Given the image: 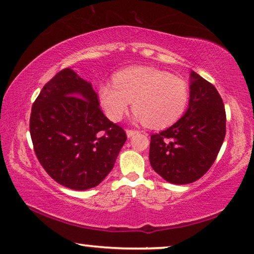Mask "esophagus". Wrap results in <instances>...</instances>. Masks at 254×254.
<instances>
[{
  "label": "esophagus",
  "instance_id": "1",
  "mask_svg": "<svg viewBox=\"0 0 254 254\" xmlns=\"http://www.w3.org/2000/svg\"><path fill=\"white\" fill-rule=\"evenodd\" d=\"M139 131H137V130H133V128H127V137L130 138V137H133L134 134H137Z\"/></svg>",
  "mask_w": 254,
  "mask_h": 254
}]
</instances>
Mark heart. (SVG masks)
I'll use <instances>...</instances> for the list:
<instances>
[{
    "label": "heart",
    "mask_w": 254,
    "mask_h": 254,
    "mask_svg": "<svg viewBox=\"0 0 254 254\" xmlns=\"http://www.w3.org/2000/svg\"><path fill=\"white\" fill-rule=\"evenodd\" d=\"M112 84L99 88V100L106 115L120 121L132 101L134 119L154 128L169 127L183 116L189 90L182 78L154 69L133 66L117 72Z\"/></svg>",
    "instance_id": "obj_1"
}]
</instances>
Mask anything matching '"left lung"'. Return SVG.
<instances>
[{
	"instance_id": "8db88e82",
	"label": "left lung",
	"mask_w": 254,
	"mask_h": 254,
	"mask_svg": "<svg viewBox=\"0 0 254 254\" xmlns=\"http://www.w3.org/2000/svg\"><path fill=\"white\" fill-rule=\"evenodd\" d=\"M189 109L167 130L151 135L149 162L167 182L189 184L202 177L226 135V109L213 84L191 73Z\"/></svg>"
}]
</instances>
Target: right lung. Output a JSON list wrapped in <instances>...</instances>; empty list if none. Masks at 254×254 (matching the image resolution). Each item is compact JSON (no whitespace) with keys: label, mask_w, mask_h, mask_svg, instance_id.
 I'll return each instance as SVG.
<instances>
[{"label":"right lung","mask_w":254,"mask_h":254,"mask_svg":"<svg viewBox=\"0 0 254 254\" xmlns=\"http://www.w3.org/2000/svg\"><path fill=\"white\" fill-rule=\"evenodd\" d=\"M30 133L46 173L80 191L105 180L127 140L122 127L103 115L92 85L69 67L57 72L35 99Z\"/></svg>","instance_id":"right-lung-1"}]
</instances>
